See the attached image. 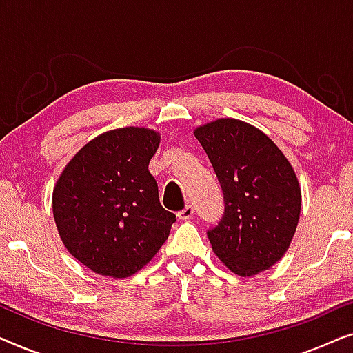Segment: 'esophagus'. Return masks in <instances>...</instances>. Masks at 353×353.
<instances>
[{"instance_id": "1", "label": "esophagus", "mask_w": 353, "mask_h": 353, "mask_svg": "<svg viewBox=\"0 0 353 353\" xmlns=\"http://www.w3.org/2000/svg\"><path fill=\"white\" fill-rule=\"evenodd\" d=\"M192 214H194V209H192L191 205H186L185 209L178 212L176 216H178V219H180V220H190L191 216H192Z\"/></svg>"}]
</instances>
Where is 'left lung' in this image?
I'll return each mask as SVG.
<instances>
[{"label": "left lung", "instance_id": "left-lung-1", "mask_svg": "<svg viewBox=\"0 0 353 353\" xmlns=\"http://www.w3.org/2000/svg\"><path fill=\"white\" fill-rule=\"evenodd\" d=\"M225 199L220 223L207 231L214 254L239 276L279 262L291 245L302 192L291 162L270 137L238 119L194 128Z\"/></svg>", "mask_w": 353, "mask_h": 353}]
</instances>
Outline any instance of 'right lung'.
Returning <instances> with one entry per match:
<instances>
[{
    "mask_svg": "<svg viewBox=\"0 0 353 353\" xmlns=\"http://www.w3.org/2000/svg\"><path fill=\"white\" fill-rule=\"evenodd\" d=\"M161 134L115 128L85 144L57 178L52 215L62 244L81 265L109 278H128L165 243L175 215L159 202L149 173Z\"/></svg>",
    "mask_w": 353,
    "mask_h": 353,
    "instance_id": "1",
    "label": "right lung"
}]
</instances>
